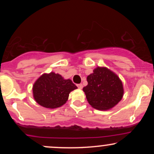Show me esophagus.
Segmentation results:
<instances>
[{"instance_id":"1","label":"esophagus","mask_w":154,"mask_h":154,"mask_svg":"<svg viewBox=\"0 0 154 154\" xmlns=\"http://www.w3.org/2000/svg\"><path fill=\"white\" fill-rule=\"evenodd\" d=\"M77 85V87H78L79 89H82V88H83V85L82 84H78V85Z\"/></svg>"}]
</instances>
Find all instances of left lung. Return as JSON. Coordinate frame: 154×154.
<instances>
[{
    "mask_svg": "<svg viewBox=\"0 0 154 154\" xmlns=\"http://www.w3.org/2000/svg\"><path fill=\"white\" fill-rule=\"evenodd\" d=\"M83 88L88 103L98 110H109L122 100L123 85L119 77L106 67L98 66L88 76Z\"/></svg>",
    "mask_w": 154,
    "mask_h": 154,
    "instance_id": "left-lung-1",
    "label": "left lung"
}]
</instances>
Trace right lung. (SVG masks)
I'll use <instances>...</instances> for the list:
<instances>
[{"mask_svg":"<svg viewBox=\"0 0 154 154\" xmlns=\"http://www.w3.org/2000/svg\"><path fill=\"white\" fill-rule=\"evenodd\" d=\"M77 87L71 79H64L61 75L51 72L43 74L35 81L32 87L35 101L48 109H56L67 101L70 92Z\"/></svg>","mask_w":154,"mask_h":154,"instance_id":"1","label":"right lung"}]
</instances>
